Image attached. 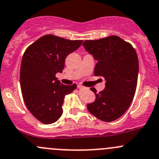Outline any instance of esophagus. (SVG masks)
<instances>
[{"label": "esophagus", "mask_w": 159, "mask_h": 159, "mask_svg": "<svg viewBox=\"0 0 159 159\" xmlns=\"http://www.w3.org/2000/svg\"><path fill=\"white\" fill-rule=\"evenodd\" d=\"M78 89H85V88H84V87H83L82 85H80V84H79V85H78Z\"/></svg>", "instance_id": "34e87169"}]
</instances>
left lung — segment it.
<instances>
[{
	"label": "left lung",
	"instance_id": "8db88e82",
	"mask_svg": "<svg viewBox=\"0 0 159 159\" xmlns=\"http://www.w3.org/2000/svg\"><path fill=\"white\" fill-rule=\"evenodd\" d=\"M97 64L94 74L103 77L105 88L88 110L98 119L110 122L122 116L129 108L137 87L139 59L130 43L118 36L87 40L82 44Z\"/></svg>",
	"mask_w": 159,
	"mask_h": 159
}]
</instances>
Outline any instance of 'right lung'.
I'll return each instance as SVG.
<instances>
[{"instance_id": "obj_1", "label": "right lung", "mask_w": 159, "mask_h": 159, "mask_svg": "<svg viewBox=\"0 0 159 159\" xmlns=\"http://www.w3.org/2000/svg\"><path fill=\"white\" fill-rule=\"evenodd\" d=\"M81 43L47 34L24 54L20 72L22 95L30 113L44 124H52L60 118L65 96L76 89V84L65 85L55 75L61 73L67 56Z\"/></svg>"}]
</instances>
